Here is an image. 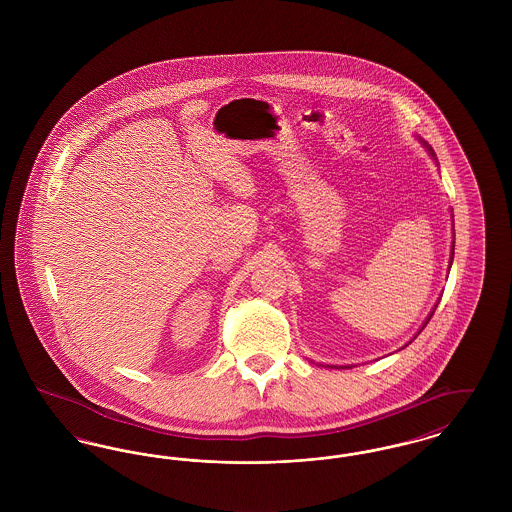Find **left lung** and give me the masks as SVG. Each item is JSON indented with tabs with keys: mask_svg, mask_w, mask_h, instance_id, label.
<instances>
[{
	"mask_svg": "<svg viewBox=\"0 0 512 512\" xmlns=\"http://www.w3.org/2000/svg\"><path fill=\"white\" fill-rule=\"evenodd\" d=\"M422 142H424V140H422ZM424 146H426V148H428V152H430L431 156H433V158H435V154H433V150H431L430 146H428V144H426V142H424ZM453 250H455V244H453ZM453 250H451V264H453V254H455V252H453ZM431 316H433V312H431L430 316H428V320H426V323L430 322ZM426 323H424V327H426ZM424 327H422V329H424Z\"/></svg>",
	"mask_w": 512,
	"mask_h": 512,
	"instance_id": "left-lung-1",
	"label": "left lung"
}]
</instances>
